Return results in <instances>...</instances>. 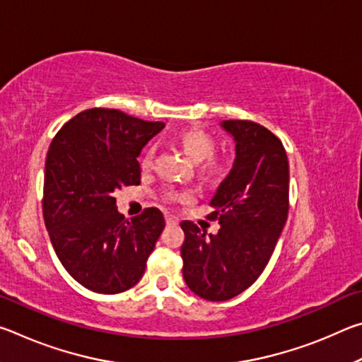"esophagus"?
Listing matches in <instances>:
<instances>
[{
	"label": "esophagus",
	"instance_id": "34e87169",
	"mask_svg": "<svg viewBox=\"0 0 362 362\" xmlns=\"http://www.w3.org/2000/svg\"><path fill=\"white\" fill-rule=\"evenodd\" d=\"M166 223H168V225H177V223H179V220H177V218L173 217V216H166Z\"/></svg>",
	"mask_w": 362,
	"mask_h": 362
}]
</instances>
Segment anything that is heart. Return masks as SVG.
<instances>
[{
	"label": "heart",
	"instance_id": "b5f03b06",
	"mask_svg": "<svg viewBox=\"0 0 362 362\" xmlns=\"http://www.w3.org/2000/svg\"><path fill=\"white\" fill-rule=\"evenodd\" d=\"M174 144L183 151V155L192 159L193 163H204L199 164V173L206 179H212L220 174L222 170V163L217 158H214L216 151V142L214 139L199 129H185L175 134L173 139ZM153 164V148H146L142 156H140V166L142 169H150ZM166 199L169 201H187L192 198V192H168Z\"/></svg>",
	"mask_w": 362,
	"mask_h": 362
}]
</instances>
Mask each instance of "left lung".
<instances>
[{"label":"left lung","mask_w":362,"mask_h":362,"mask_svg":"<svg viewBox=\"0 0 362 362\" xmlns=\"http://www.w3.org/2000/svg\"><path fill=\"white\" fill-rule=\"evenodd\" d=\"M236 158L211 201L220 230L180 223L183 279L196 296L223 302L252 286L268 265L289 212V163L281 140L247 119L222 121Z\"/></svg>","instance_id":"left-lung-1"}]
</instances>
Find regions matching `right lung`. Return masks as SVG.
<instances>
[{
	"instance_id": "right-lung-1",
	"label": "right lung",
	"mask_w": 362,
	"mask_h": 362,
	"mask_svg": "<svg viewBox=\"0 0 362 362\" xmlns=\"http://www.w3.org/2000/svg\"><path fill=\"white\" fill-rule=\"evenodd\" d=\"M164 122L115 108H89L65 122L46 158L42 216L60 263L97 293H119L142 279L166 222L148 207L124 218L115 192L140 183V155Z\"/></svg>"
}]
</instances>
